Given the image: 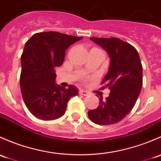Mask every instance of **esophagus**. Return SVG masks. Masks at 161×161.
<instances>
[{
	"instance_id": "esophagus-1",
	"label": "esophagus",
	"mask_w": 161,
	"mask_h": 161,
	"mask_svg": "<svg viewBox=\"0 0 161 161\" xmlns=\"http://www.w3.org/2000/svg\"><path fill=\"white\" fill-rule=\"evenodd\" d=\"M79 94H81V95L87 96L89 94V92H87V91H84V90H80V92H79Z\"/></svg>"
}]
</instances>
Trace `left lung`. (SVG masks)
I'll return each mask as SVG.
<instances>
[{"label":"left lung","instance_id":"left-lung-1","mask_svg":"<svg viewBox=\"0 0 161 161\" xmlns=\"http://www.w3.org/2000/svg\"><path fill=\"white\" fill-rule=\"evenodd\" d=\"M103 48L110 57V65L102 84L110 94L105 101L99 98L98 107L87 112L89 119L98 125L120 122L133 108L142 86V67L136 49L117 38H90Z\"/></svg>","mask_w":161,"mask_h":161}]
</instances>
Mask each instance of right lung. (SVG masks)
<instances>
[{"instance_id":"right-lung-1","label":"right lung","mask_w":161,"mask_h":161,"mask_svg":"<svg viewBox=\"0 0 161 161\" xmlns=\"http://www.w3.org/2000/svg\"><path fill=\"white\" fill-rule=\"evenodd\" d=\"M83 37L57 31L33 35L21 56L20 86L26 107L42 120H54L64 115L67 102L78 94L74 85L68 88L56 84V67L63 64L66 50Z\"/></svg>"}]
</instances>
